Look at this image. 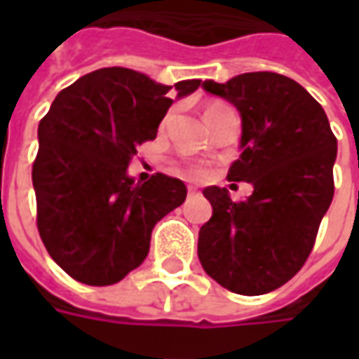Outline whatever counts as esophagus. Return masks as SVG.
<instances>
[{
	"instance_id": "1",
	"label": "esophagus",
	"mask_w": 359,
	"mask_h": 359,
	"mask_svg": "<svg viewBox=\"0 0 359 359\" xmlns=\"http://www.w3.org/2000/svg\"><path fill=\"white\" fill-rule=\"evenodd\" d=\"M188 194H198V188H196V187H188Z\"/></svg>"
}]
</instances>
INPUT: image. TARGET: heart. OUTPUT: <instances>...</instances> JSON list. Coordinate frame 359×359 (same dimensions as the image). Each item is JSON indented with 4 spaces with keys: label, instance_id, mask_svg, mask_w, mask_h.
<instances>
[{
    "label": "heart",
    "instance_id": "obj_1",
    "mask_svg": "<svg viewBox=\"0 0 359 359\" xmlns=\"http://www.w3.org/2000/svg\"><path fill=\"white\" fill-rule=\"evenodd\" d=\"M221 107H225V105H219V103H215V105H210V107L205 109V113H203V115H210V113L221 109ZM190 171H192V175H198V177H202L203 175V169H200V167H192Z\"/></svg>",
    "mask_w": 359,
    "mask_h": 359
}]
</instances>
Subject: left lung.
<instances>
[{
	"mask_svg": "<svg viewBox=\"0 0 359 359\" xmlns=\"http://www.w3.org/2000/svg\"><path fill=\"white\" fill-rule=\"evenodd\" d=\"M205 92L241 113V157L229 180L250 182L246 202L229 190L203 188L213 215L200 229L203 271L226 290L267 294L306 264L334 194L337 138L323 107L298 82L277 73H244L205 81Z\"/></svg>",
	"mask_w": 359,
	"mask_h": 359,
	"instance_id": "left-lung-1",
	"label": "left lung"
}]
</instances>
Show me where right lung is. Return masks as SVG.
<instances>
[{
  "mask_svg": "<svg viewBox=\"0 0 359 359\" xmlns=\"http://www.w3.org/2000/svg\"><path fill=\"white\" fill-rule=\"evenodd\" d=\"M200 79L172 86L123 67L97 69L61 90L38 125L32 184L38 231L53 262L74 280L115 285L149 252L159 219L187 200L180 179L157 172L134 182L128 163L154 140L171 107Z\"/></svg>",
  "mask_w": 359,
  "mask_h": 359,
  "instance_id": "right-lung-1",
  "label": "right lung"
}]
</instances>
